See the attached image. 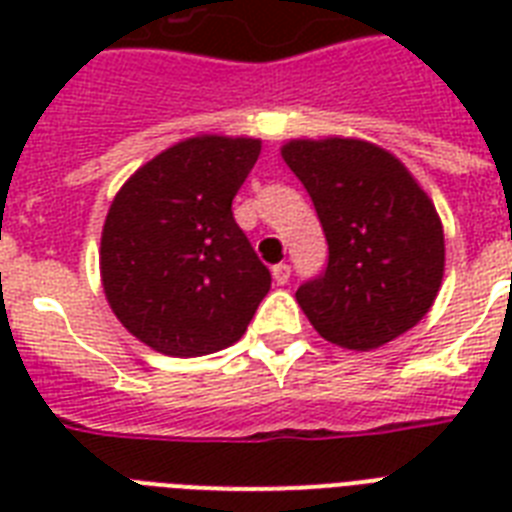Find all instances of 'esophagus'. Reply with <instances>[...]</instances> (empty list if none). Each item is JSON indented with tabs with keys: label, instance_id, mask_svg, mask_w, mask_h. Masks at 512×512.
<instances>
[{
	"label": "esophagus",
	"instance_id": "1",
	"mask_svg": "<svg viewBox=\"0 0 512 512\" xmlns=\"http://www.w3.org/2000/svg\"><path fill=\"white\" fill-rule=\"evenodd\" d=\"M289 276H292V268H289L287 263L273 265V281H276V284H279V287H284V284H287Z\"/></svg>",
	"mask_w": 512,
	"mask_h": 512
}]
</instances>
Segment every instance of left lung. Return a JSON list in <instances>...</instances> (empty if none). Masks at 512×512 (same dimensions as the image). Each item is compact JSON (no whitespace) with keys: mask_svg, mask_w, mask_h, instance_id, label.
I'll list each match as a JSON object with an SVG mask.
<instances>
[{"mask_svg":"<svg viewBox=\"0 0 512 512\" xmlns=\"http://www.w3.org/2000/svg\"><path fill=\"white\" fill-rule=\"evenodd\" d=\"M284 162L311 196L327 268L297 289L324 340L380 348L430 311L444 279V231L406 167L364 140H292Z\"/></svg>","mask_w":512,"mask_h":512,"instance_id":"8db88e82","label":"left lung"}]
</instances>
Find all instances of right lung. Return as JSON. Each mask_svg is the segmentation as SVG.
Wrapping results in <instances>:
<instances>
[{
    "label": "right lung",
    "instance_id": "right-lung-1",
    "mask_svg": "<svg viewBox=\"0 0 512 512\" xmlns=\"http://www.w3.org/2000/svg\"><path fill=\"white\" fill-rule=\"evenodd\" d=\"M257 156L252 138L183 140L140 167L108 209L100 239L108 303L164 356L233 345L271 289V271L231 209Z\"/></svg>",
    "mask_w": 512,
    "mask_h": 512
}]
</instances>
